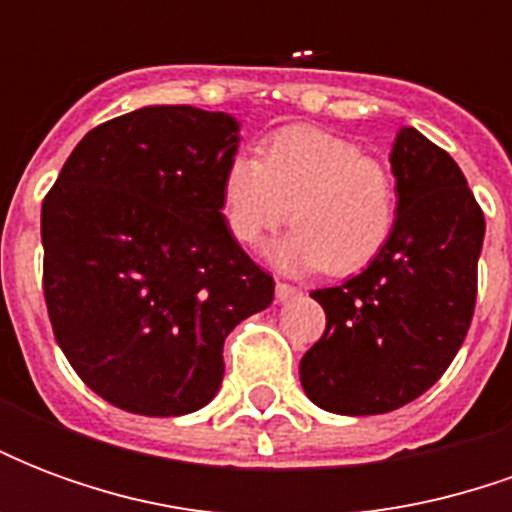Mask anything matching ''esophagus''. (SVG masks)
<instances>
[{
  "label": "esophagus",
  "mask_w": 512,
  "mask_h": 512,
  "mask_svg": "<svg viewBox=\"0 0 512 512\" xmlns=\"http://www.w3.org/2000/svg\"><path fill=\"white\" fill-rule=\"evenodd\" d=\"M299 296V290L293 285H285V282H277V301H290Z\"/></svg>",
  "instance_id": "34e87169"
}]
</instances>
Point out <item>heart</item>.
Returning a JSON list of instances; mask_svg holds the SVG:
<instances>
[{
    "label": "heart",
    "mask_w": 512,
    "mask_h": 512,
    "mask_svg": "<svg viewBox=\"0 0 512 512\" xmlns=\"http://www.w3.org/2000/svg\"><path fill=\"white\" fill-rule=\"evenodd\" d=\"M224 227L255 246L290 216L296 224L268 260L282 271L354 274L384 252L397 219L392 172L351 139L321 128H285L260 156L227 161L219 183Z\"/></svg>",
    "instance_id": "heart-1"
}]
</instances>
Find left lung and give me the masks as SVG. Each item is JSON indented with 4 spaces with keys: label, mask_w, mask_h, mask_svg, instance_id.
Wrapping results in <instances>:
<instances>
[{
    "label": "left lung",
    "mask_w": 512,
    "mask_h": 512,
    "mask_svg": "<svg viewBox=\"0 0 512 512\" xmlns=\"http://www.w3.org/2000/svg\"><path fill=\"white\" fill-rule=\"evenodd\" d=\"M395 230L370 266L312 290L326 332L301 356L312 403L332 414H386L436 384L463 345L477 299L485 219L461 167L417 128L389 153Z\"/></svg>",
    "instance_id": "obj_1"
}]
</instances>
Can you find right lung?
<instances>
[{
  "label": "right lung",
  "mask_w": 512,
  "mask_h": 512,
  "mask_svg": "<svg viewBox=\"0 0 512 512\" xmlns=\"http://www.w3.org/2000/svg\"><path fill=\"white\" fill-rule=\"evenodd\" d=\"M238 120L142 106L84 136L40 211L43 293L62 354L106 403L180 417L211 403L224 337L274 279L224 227Z\"/></svg>",
  "instance_id": "1"
}]
</instances>
